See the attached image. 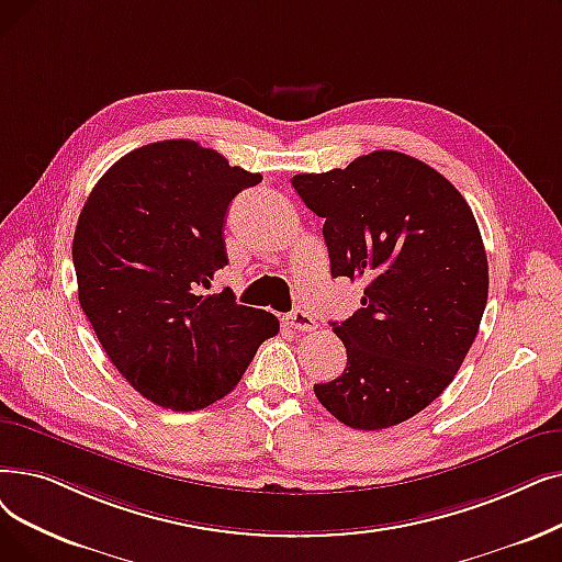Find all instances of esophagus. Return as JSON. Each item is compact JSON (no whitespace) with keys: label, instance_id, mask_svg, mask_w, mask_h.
I'll list each match as a JSON object with an SVG mask.
<instances>
[{"label":"esophagus","instance_id":"esophagus-1","mask_svg":"<svg viewBox=\"0 0 562 562\" xmlns=\"http://www.w3.org/2000/svg\"><path fill=\"white\" fill-rule=\"evenodd\" d=\"M286 324H289L291 328H294V330H301V333H310V330L316 328L314 316H312L310 312H305V310L289 312V314H286Z\"/></svg>","mask_w":562,"mask_h":562}]
</instances>
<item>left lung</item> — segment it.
Masks as SVG:
<instances>
[{
	"label": "left lung",
	"mask_w": 562,
	"mask_h": 562,
	"mask_svg": "<svg viewBox=\"0 0 562 562\" xmlns=\"http://www.w3.org/2000/svg\"><path fill=\"white\" fill-rule=\"evenodd\" d=\"M324 217L330 276L362 280L360 310L333 322L347 368L314 395L353 429H385L450 385L477 335L490 266L471 206L434 167L400 151L291 179Z\"/></svg>",
	"instance_id": "1"
}]
</instances>
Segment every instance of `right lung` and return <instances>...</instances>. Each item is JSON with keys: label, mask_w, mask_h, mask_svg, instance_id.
I'll return each mask as SVG.
<instances>
[{"label": "right lung", "mask_w": 562, "mask_h": 562, "mask_svg": "<svg viewBox=\"0 0 562 562\" xmlns=\"http://www.w3.org/2000/svg\"><path fill=\"white\" fill-rule=\"evenodd\" d=\"M259 181L198 142L165 139L119 158L82 206L72 236L82 312L121 376L162 408L223 400L280 330L229 289L204 294L227 266V209Z\"/></svg>", "instance_id": "obj_1"}]
</instances>
